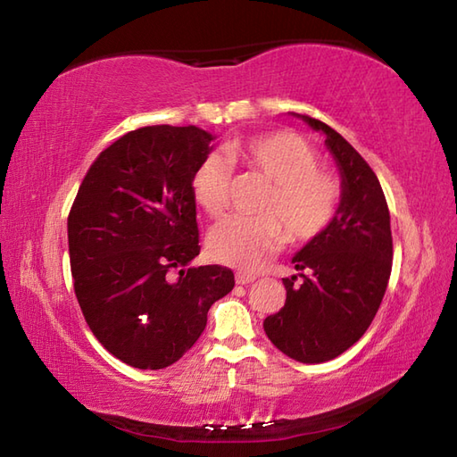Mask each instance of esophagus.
<instances>
[{"mask_svg":"<svg viewBox=\"0 0 457 457\" xmlns=\"http://www.w3.org/2000/svg\"><path fill=\"white\" fill-rule=\"evenodd\" d=\"M257 277L255 275H251V273H237L236 275V283L237 285H249V283H253Z\"/></svg>","mask_w":457,"mask_h":457,"instance_id":"1","label":"esophagus"}]
</instances>
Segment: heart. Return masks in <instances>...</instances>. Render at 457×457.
<instances>
[{"instance_id": "heart-1", "label": "heart", "mask_w": 457, "mask_h": 457, "mask_svg": "<svg viewBox=\"0 0 457 457\" xmlns=\"http://www.w3.org/2000/svg\"><path fill=\"white\" fill-rule=\"evenodd\" d=\"M231 164L270 182L257 218H231L212 231L208 249L223 265L257 270L287 244H308L337 216L344 182L320 167L318 151L293 131H273L231 141L221 154H208L192 172V196L212 220L229 208Z\"/></svg>"}]
</instances>
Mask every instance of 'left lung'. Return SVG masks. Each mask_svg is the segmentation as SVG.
Wrapping results in <instances>:
<instances>
[{"mask_svg": "<svg viewBox=\"0 0 457 457\" xmlns=\"http://www.w3.org/2000/svg\"><path fill=\"white\" fill-rule=\"evenodd\" d=\"M326 135L342 172L344 200L322 236L293 257L297 278H283L285 306L267 316L265 334L300 363L342 355L371 326L393 267L391 216L377 174L342 135L324 121L300 115Z\"/></svg>", "mask_w": 457, "mask_h": 457, "instance_id": "left-lung-1", "label": "left lung"}]
</instances>
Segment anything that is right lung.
I'll use <instances>...</instances> for the list:
<instances>
[{"label": "right lung", "instance_id": "add662e5", "mask_svg": "<svg viewBox=\"0 0 457 457\" xmlns=\"http://www.w3.org/2000/svg\"><path fill=\"white\" fill-rule=\"evenodd\" d=\"M200 128L149 125L100 153L68 213V251L86 324L137 369H164L196 344L208 310L234 288L200 255L192 172L212 151Z\"/></svg>", "mask_w": 457, "mask_h": 457}]
</instances>
